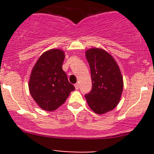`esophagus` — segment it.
I'll list each match as a JSON object with an SVG mask.
<instances>
[{
    "label": "esophagus",
    "instance_id": "1",
    "mask_svg": "<svg viewBox=\"0 0 154 154\" xmlns=\"http://www.w3.org/2000/svg\"><path fill=\"white\" fill-rule=\"evenodd\" d=\"M74 86H75L76 89H78V88H79V84H78V83H76V84L74 85Z\"/></svg>",
    "mask_w": 154,
    "mask_h": 154
}]
</instances>
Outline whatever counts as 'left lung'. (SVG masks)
<instances>
[{
    "mask_svg": "<svg viewBox=\"0 0 154 154\" xmlns=\"http://www.w3.org/2000/svg\"><path fill=\"white\" fill-rule=\"evenodd\" d=\"M86 57L91 71L92 88L85 97L94 112L104 114L116 108L120 101L123 77L116 60L104 50L88 49Z\"/></svg>",
    "mask_w": 154,
    "mask_h": 154,
    "instance_id": "obj_1",
    "label": "left lung"
}]
</instances>
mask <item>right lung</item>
<instances>
[{
  "label": "right lung",
  "mask_w": 154,
  "mask_h": 154,
  "mask_svg": "<svg viewBox=\"0 0 154 154\" xmlns=\"http://www.w3.org/2000/svg\"><path fill=\"white\" fill-rule=\"evenodd\" d=\"M64 51L51 49L38 58L31 71L29 90L35 103L46 111H54L65 103L75 89L63 70Z\"/></svg>",
  "instance_id": "add662e5"
}]
</instances>
